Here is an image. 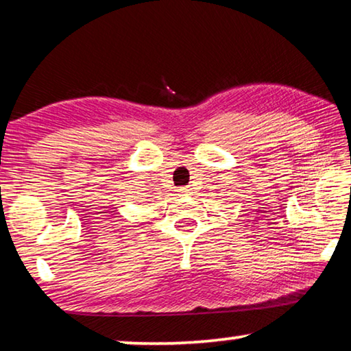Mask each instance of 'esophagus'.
Returning a JSON list of instances; mask_svg holds the SVG:
<instances>
[{"instance_id":"34e87169","label":"esophagus","mask_w":351,"mask_h":351,"mask_svg":"<svg viewBox=\"0 0 351 351\" xmlns=\"http://www.w3.org/2000/svg\"><path fill=\"white\" fill-rule=\"evenodd\" d=\"M180 193L187 195V193H190V189L189 187H180Z\"/></svg>"}]
</instances>
